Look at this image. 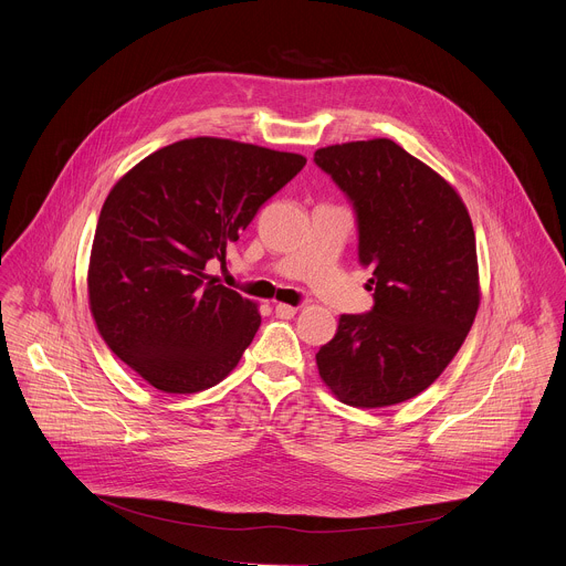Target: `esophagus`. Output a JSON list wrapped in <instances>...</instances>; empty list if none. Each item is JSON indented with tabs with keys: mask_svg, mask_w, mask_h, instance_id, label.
Segmentation results:
<instances>
[{
	"mask_svg": "<svg viewBox=\"0 0 566 566\" xmlns=\"http://www.w3.org/2000/svg\"><path fill=\"white\" fill-rule=\"evenodd\" d=\"M295 313H297V308L291 306V304H284V302H277V304H275V315H277V317H293Z\"/></svg>",
	"mask_w": 566,
	"mask_h": 566,
	"instance_id": "obj_1",
	"label": "esophagus"
}]
</instances>
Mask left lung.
<instances>
[{
	"label": "left lung",
	"instance_id": "left-lung-1",
	"mask_svg": "<svg viewBox=\"0 0 566 566\" xmlns=\"http://www.w3.org/2000/svg\"><path fill=\"white\" fill-rule=\"evenodd\" d=\"M358 212V260L371 269L374 308L343 313L315 354L332 394L387 408L428 389L461 349L481 300L474 230L461 195L389 138L315 149Z\"/></svg>",
	"mask_w": 566,
	"mask_h": 566
}]
</instances>
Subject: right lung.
Segmentation results:
<instances>
[{"instance_id":"1","label":"right lung","mask_w":566,"mask_h":566,"mask_svg":"<svg viewBox=\"0 0 566 566\" xmlns=\"http://www.w3.org/2000/svg\"><path fill=\"white\" fill-rule=\"evenodd\" d=\"M306 164L302 154L197 136L160 147L109 190L90 255V311L105 345L166 394L223 380L253 343L258 302L208 275Z\"/></svg>"}]
</instances>
